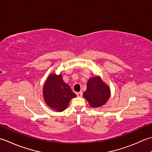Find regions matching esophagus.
Returning <instances> with one entry per match:
<instances>
[{"instance_id": "obj_1", "label": "esophagus", "mask_w": 152, "mask_h": 152, "mask_svg": "<svg viewBox=\"0 0 152 152\" xmlns=\"http://www.w3.org/2000/svg\"><path fill=\"white\" fill-rule=\"evenodd\" d=\"M77 96H78V97H82V96H83V92L81 91V92H77Z\"/></svg>"}]
</instances>
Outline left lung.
<instances>
[{
  "instance_id": "left-lung-1",
  "label": "left lung",
  "mask_w": 152,
  "mask_h": 152,
  "mask_svg": "<svg viewBox=\"0 0 152 152\" xmlns=\"http://www.w3.org/2000/svg\"><path fill=\"white\" fill-rule=\"evenodd\" d=\"M110 95V86L98 75L88 79L87 88L83 93V97L88 101L92 108H98L106 103Z\"/></svg>"
}]
</instances>
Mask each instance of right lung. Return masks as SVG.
Listing matches in <instances>:
<instances>
[{"mask_svg":"<svg viewBox=\"0 0 152 152\" xmlns=\"http://www.w3.org/2000/svg\"><path fill=\"white\" fill-rule=\"evenodd\" d=\"M42 94L46 105L58 112L66 110L70 100L77 96L64 81L61 74L56 75L55 73L48 75L43 85Z\"/></svg>","mask_w":152,"mask_h":152,"instance_id":"right-lung-1","label":"right lung"}]
</instances>
